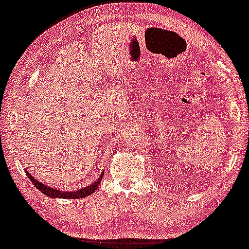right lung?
Listing matches in <instances>:
<instances>
[{"instance_id": "add662e5", "label": "right lung", "mask_w": 249, "mask_h": 249, "mask_svg": "<svg viewBox=\"0 0 249 249\" xmlns=\"http://www.w3.org/2000/svg\"><path fill=\"white\" fill-rule=\"evenodd\" d=\"M25 174L28 175V177L34 186L39 189L42 194H44L45 196H48L50 198H63V199H79V198H83L89 196V195L93 194L95 190H97L98 186L100 185V182L103 178V174L105 171H102L100 177H99L97 180H94V182L91 183V185L85 187V188L81 189H76L74 191H63L56 188H52V187L47 186L45 183H41L39 180H36L33 176L29 173L28 170L25 169Z\"/></svg>"}]
</instances>
